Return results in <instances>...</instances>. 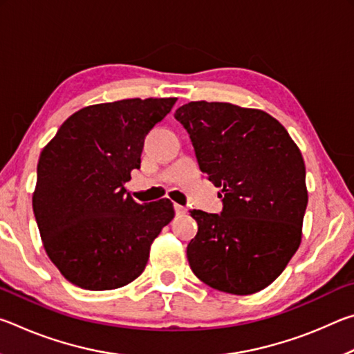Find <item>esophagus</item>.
<instances>
[{
	"instance_id": "1",
	"label": "esophagus",
	"mask_w": 354,
	"mask_h": 354,
	"mask_svg": "<svg viewBox=\"0 0 354 354\" xmlns=\"http://www.w3.org/2000/svg\"><path fill=\"white\" fill-rule=\"evenodd\" d=\"M175 212H176V215H184L185 212H187V207L181 206V205H175Z\"/></svg>"
}]
</instances>
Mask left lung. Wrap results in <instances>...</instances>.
I'll return each mask as SVG.
<instances>
[{"label":"left lung","instance_id":"1","mask_svg":"<svg viewBox=\"0 0 354 354\" xmlns=\"http://www.w3.org/2000/svg\"><path fill=\"white\" fill-rule=\"evenodd\" d=\"M175 118L223 198L220 214L190 211L198 223L187 245L192 272L234 295L266 289L301 242L308 206L301 153L283 124L259 109L192 101Z\"/></svg>","mask_w":354,"mask_h":354}]
</instances>
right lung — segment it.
<instances>
[{
  "instance_id": "right-lung-1",
  "label": "right lung",
  "mask_w": 354,
  "mask_h": 354,
  "mask_svg": "<svg viewBox=\"0 0 354 354\" xmlns=\"http://www.w3.org/2000/svg\"><path fill=\"white\" fill-rule=\"evenodd\" d=\"M175 103L133 98L87 106L41 151L35 221L48 257L71 284L112 290L145 270L151 243L175 209L169 198L139 205L124 183L140 169L147 134Z\"/></svg>"
}]
</instances>
